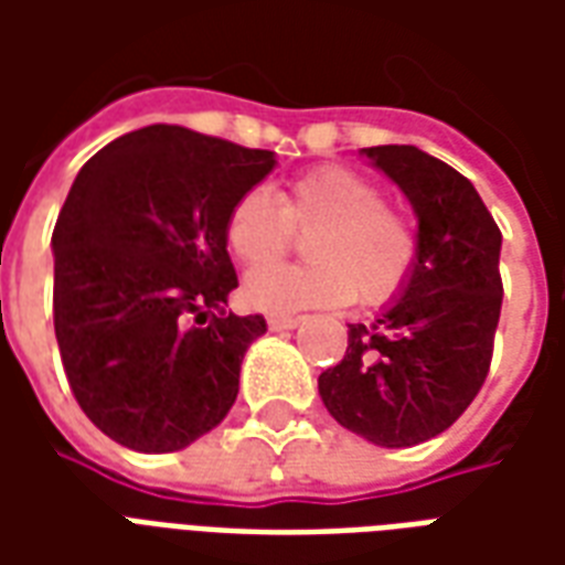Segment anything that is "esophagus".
I'll use <instances>...</instances> for the list:
<instances>
[{
	"mask_svg": "<svg viewBox=\"0 0 565 565\" xmlns=\"http://www.w3.org/2000/svg\"><path fill=\"white\" fill-rule=\"evenodd\" d=\"M271 332H284V330H296L299 327V318H290V315H269L266 318Z\"/></svg>",
	"mask_w": 565,
	"mask_h": 565,
	"instance_id": "esophagus-1",
	"label": "esophagus"
}]
</instances>
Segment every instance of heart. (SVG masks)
<instances>
[{"label":"heart","mask_w":565,"mask_h":565,"mask_svg":"<svg viewBox=\"0 0 565 565\" xmlns=\"http://www.w3.org/2000/svg\"><path fill=\"white\" fill-rule=\"evenodd\" d=\"M315 232L307 246L311 267H266L280 258L292 230ZM226 245L247 271L242 296L266 315L391 299L417 259V230L405 211L384 202L372 178L327 166L294 178L278 199L250 190L226 217Z\"/></svg>","instance_id":"heart-1"}]
</instances>
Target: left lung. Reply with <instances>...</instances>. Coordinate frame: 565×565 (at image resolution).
I'll list each match as a JSON object with an SVG mask.
<instances>
[{
	"instance_id": "obj_1",
	"label": "left lung",
	"mask_w": 565,
	"mask_h": 565,
	"mask_svg": "<svg viewBox=\"0 0 565 565\" xmlns=\"http://www.w3.org/2000/svg\"><path fill=\"white\" fill-rule=\"evenodd\" d=\"M417 217V259L372 323H348V351L320 372V399L344 429L412 448L469 408L490 369L502 233L469 178L415 145L360 150Z\"/></svg>"
}]
</instances>
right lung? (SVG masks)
Instances as JSON below:
<instances>
[{"mask_svg": "<svg viewBox=\"0 0 565 565\" xmlns=\"http://www.w3.org/2000/svg\"><path fill=\"white\" fill-rule=\"evenodd\" d=\"M278 166L271 150L169 124L105 145L68 190L54 238V330L84 415L124 448L169 454L238 396L259 315L238 287L226 217Z\"/></svg>", "mask_w": 565, "mask_h": 565, "instance_id": "1", "label": "right lung"}]
</instances>
